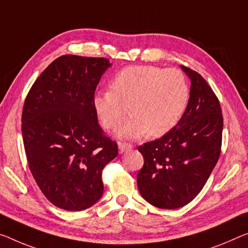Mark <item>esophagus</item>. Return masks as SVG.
<instances>
[{
	"label": "esophagus",
	"instance_id": "1",
	"mask_svg": "<svg viewBox=\"0 0 248 248\" xmlns=\"http://www.w3.org/2000/svg\"><path fill=\"white\" fill-rule=\"evenodd\" d=\"M119 148H120L121 153H124V152L132 150L133 145H132V144H128V143H120L119 144Z\"/></svg>",
	"mask_w": 248,
	"mask_h": 248
}]
</instances>
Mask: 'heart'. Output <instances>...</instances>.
<instances>
[{"label":"heart","instance_id":"heart-1","mask_svg":"<svg viewBox=\"0 0 248 248\" xmlns=\"http://www.w3.org/2000/svg\"><path fill=\"white\" fill-rule=\"evenodd\" d=\"M109 87L94 95L93 105L108 131H116L131 108L132 119L119 131L122 139L167 134L180 123L189 100L187 81L176 68L128 66L114 76Z\"/></svg>","mask_w":248,"mask_h":248}]
</instances>
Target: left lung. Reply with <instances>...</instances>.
<instances>
[{
  "instance_id": "left-lung-1",
  "label": "left lung",
  "mask_w": 248,
  "mask_h": 248,
  "mask_svg": "<svg viewBox=\"0 0 248 248\" xmlns=\"http://www.w3.org/2000/svg\"><path fill=\"white\" fill-rule=\"evenodd\" d=\"M190 79L187 108L172 131L139 146L144 165L137 187L158 208L185 206L197 196L219 158L223 115L212 87L197 72L181 65Z\"/></svg>"
}]
</instances>
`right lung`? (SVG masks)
Here are the masks:
<instances>
[{
    "label": "right lung",
    "mask_w": 248,
    "mask_h": 248,
    "mask_svg": "<svg viewBox=\"0 0 248 248\" xmlns=\"http://www.w3.org/2000/svg\"><path fill=\"white\" fill-rule=\"evenodd\" d=\"M108 59L62 55L25 98L22 135L30 170L44 196L65 211H84L103 195L102 170L119 154L98 125L95 90Z\"/></svg>",
    "instance_id": "right-lung-1"
}]
</instances>
